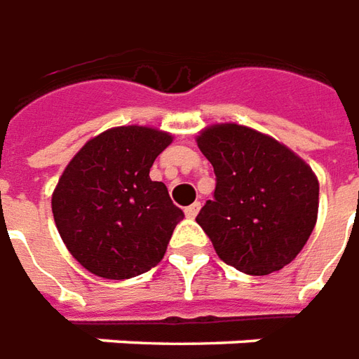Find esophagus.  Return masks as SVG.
<instances>
[{
    "instance_id": "34e87169",
    "label": "esophagus",
    "mask_w": 359,
    "mask_h": 359,
    "mask_svg": "<svg viewBox=\"0 0 359 359\" xmlns=\"http://www.w3.org/2000/svg\"><path fill=\"white\" fill-rule=\"evenodd\" d=\"M199 208H201V203L197 201V203H193V205H189V207L185 208V216H187V218H195L197 212H199Z\"/></svg>"
}]
</instances>
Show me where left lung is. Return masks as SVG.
Returning a JSON list of instances; mask_svg holds the SVG:
<instances>
[{
	"label": "left lung",
	"mask_w": 359,
	"mask_h": 359,
	"mask_svg": "<svg viewBox=\"0 0 359 359\" xmlns=\"http://www.w3.org/2000/svg\"><path fill=\"white\" fill-rule=\"evenodd\" d=\"M197 144L215 168L216 187L195 220L218 257L253 276L280 271L317 222L311 168L273 137L236 123L207 127Z\"/></svg>",
	"instance_id": "left-lung-1"
}]
</instances>
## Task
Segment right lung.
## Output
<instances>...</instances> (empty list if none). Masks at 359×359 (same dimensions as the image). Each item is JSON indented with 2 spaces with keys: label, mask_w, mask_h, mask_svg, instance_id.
Segmentation results:
<instances>
[{
  "label": "right lung",
  "mask_w": 359,
  "mask_h": 359,
  "mask_svg": "<svg viewBox=\"0 0 359 359\" xmlns=\"http://www.w3.org/2000/svg\"><path fill=\"white\" fill-rule=\"evenodd\" d=\"M172 135L127 126L90 139L73 156L52 195L57 232L96 276L123 280L162 261L184 210L151 172Z\"/></svg>",
  "instance_id": "obj_1"
}]
</instances>
